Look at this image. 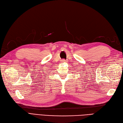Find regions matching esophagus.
Returning <instances> with one entry per match:
<instances>
[{
  "instance_id": "esophagus-1",
  "label": "esophagus",
  "mask_w": 123,
  "mask_h": 123,
  "mask_svg": "<svg viewBox=\"0 0 123 123\" xmlns=\"http://www.w3.org/2000/svg\"><path fill=\"white\" fill-rule=\"evenodd\" d=\"M66 62V61L65 60V59H62L61 60V62L62 63H65Z\"/></svg>"
}]
</instances>
